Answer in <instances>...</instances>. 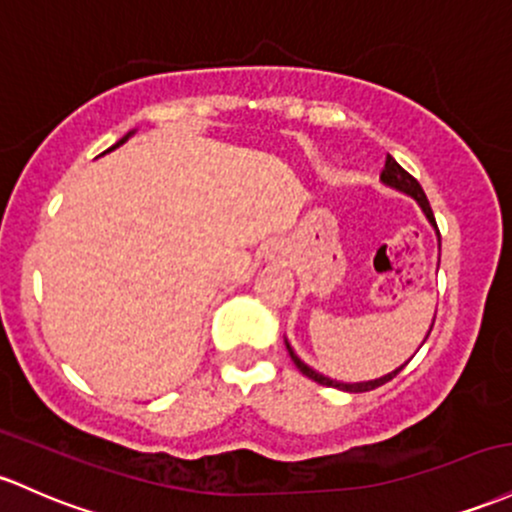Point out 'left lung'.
<instances>
[{
    "instance_id": "left-lung-1",
    "label": "left lung",
    "mask_w": 512,
    "mask_h": 512,
    "mask_svg": "<svg viewBox=\"0 0 512 512\" xmlns=\"http://www.w3.org/2000/svg\"><path fill=\"white\" fill-rule=\"evenodd\" d=\"M381 182H384L386 187H391V189H398V192H403V194L413 196V199L418 201V206H420V209H423L425 218H428V221H430V226L437 230L435 216H432L430 201H428V196H425L423 187H420V184H418V179L411 177V174H408L406 170H403V167L398 165V162L393 160L391 155H386V165H384V170H381ZM437 238H440V230H437ZM432 323H435V320H432ZM430 330H432V325H430ZM430 330H428V335H430ZM428 335H425V340H428ZM425 340H423V342H425ZM284 342H286V340H284ZM286 350H289L291 359H294L296 369H299L301 374H306L308 379L318 381V384H323V386H333V389H340V391H350V393L372 391V389H376V386H381V384H386V381H391L393 376H396V374L401 372V369L406 367V364H408V362H406V364H401V367H398V369H393V372H389V374L379 376V379H372V381H357V384H345V381H335V379H330V376H323V374H318L316 369H311V367H308L306 362H301L299 355H296V352L291 350V345H289V342H286Z\"/></svg>"
}]
</instances>
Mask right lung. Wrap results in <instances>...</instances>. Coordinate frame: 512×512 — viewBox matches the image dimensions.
<instances>
[{"label":"right lung","instance_id":"obj_1","mask_svg":"<svg viewBox=\"0 0 512 512\" xmlns=\"http://www.w3.org/2000/svg\"><path fill=\"white\" fill-rule=\"evenodd\" d=\"M131 136H133V131H131V133H128V136H123V138L119 140V143H116V145H114V148H119V145H121V143H126V140H128V138H131ZM114 148H109V150H114ZM109 150H106V153H109Z\"/></svg>","mask_w":512,"mask_h":512}]
</instances>
